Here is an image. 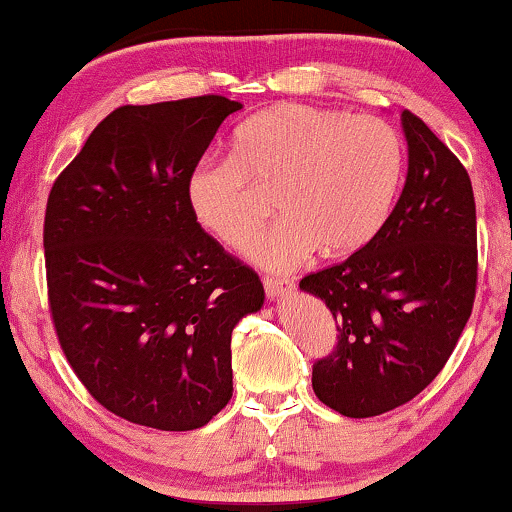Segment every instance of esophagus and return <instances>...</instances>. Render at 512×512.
<instances>
[{
    "label": "esophagus",
    "instance_id": "esophagus-1",
    "mask_svg": "<svg viewBox=\"0 0 512 512\" xmlns=\"http://www.w3.org/2000/svg\"><path fill=\"white\" fill-rule=\"evenodd\" d=\"M264 290H266V297L271 301H278L287 297L294 290V285L290 280H280V278H264Z\"/></svg>",
    "mask_w": 512,
    "mask_h": 512
}]
</instances>
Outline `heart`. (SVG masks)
Returning a JSON list of instances; mask_svg holds the SVG:
<instances>
[{
  "mask_svg": "<svg viewBox=\"0 0 512 512\" xmlns=\"http://www.w3.org/2000/svg\"><path fill=\"white\" fill-rule=\"evenodd\" d=\"M401 176L403 143L390 122L278 104L236 129L234 155L194 164L185 194L201 227L241 248L261 221L256 186H276L284 218L248 244L246 257L266 271L290 273L318 250L350 255L376 239Z\"/></svg>",
  "mask_w": 512,
  "mask_h": 512,
  "instance_id": "1",
  "label": "heart"
}]
</instances>
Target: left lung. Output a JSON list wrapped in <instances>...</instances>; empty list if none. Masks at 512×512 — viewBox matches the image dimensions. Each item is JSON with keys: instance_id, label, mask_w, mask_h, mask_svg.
<instances>
[{"instance_id": "obj_1", "label": "left lung", "mask_w": 512, "mask_h": 512, "mask_svg": "<svg viewBox=\"0 0 512 512\" xmlns=\"http://www.w3.org/2000/svg\"><path fill=\"white\" fill-rule=\"evenodd\" d=\"M408 171L376 239L299 287L334 315L338 345L313 366V392L345 417L417 397L471 318L478 250L469 174L448 146L401 111Z\"/></svg>"}]
</instances>
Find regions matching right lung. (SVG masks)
<instances>
[{"label": "right lung", "mask_w": 512, "mask_h": 512, "mask_svg": "<svg viewBox=\"0 0 512 512\" xmlns=\"http://www.w3.org/2000/svg\"><path fill=\"white\" fill-rule=\"evenodd\" d=\"M241 102L120 106L62 171L46 206L48 297L71 369L106 410L199 429L232 399V331L264 306L187 204L185 181Z\"/></svg>", "instance_id": "right-lung-1"}]
</instances>
